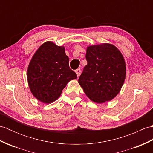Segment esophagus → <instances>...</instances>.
<instances>
[{
    "label": "esophagus",
    "mask_w": 153,
    "mask_h": 153,
    "mask_svg": "<svg viewBox=\"0 0 153 153\" xmlns=\"http://www.w3.org/2000/svg\"><path fill=\"white\" fill-rule=\"evenodd\" d=\"M76 73L77 74V77H79V76H80V74H81V70L79 69V68H78V69H77V70H76Z\"/></svg>",
    "instance_id": "obj_1"
}]
</instances>
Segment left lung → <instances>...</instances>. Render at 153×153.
<instances>
[{"label": "left lung", "mask_w": 153, "mask_h": 153, "mask_svg": "<svg viewBox=\"0 0 153 153\" xmlns=\"http://www.w3.org/2000/svg\"><path fill=\"white\" fill-rule=\"evenodd\" d=\"M87 64L78 82L85 95L97 103L110 101L118 95L124 82V58L115 46L108 43L87 48Z\"/></svg>", "instance_id": "left-lung-1"}]
</instances>
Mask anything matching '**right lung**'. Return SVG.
Returning <instances> with one entry per match:
<instances>
[{
  "instance_id": "add662e5",
  "label": "right lung",
  "mask_w": 153,
  "mask_h": 153,
  "mask_svg": "<svg viewBox=\"0 0 153 153\" xmlns=\"http://www.w3.org/2000/svg\"><path fill=\"white\" fill-rule=\"evenodd\" d=\"M31 92L37 99L48 104L55 101L77 74L69 67L64 47L47 41L38 48L27 69Z\"/></svg>"
}]
</instances>
